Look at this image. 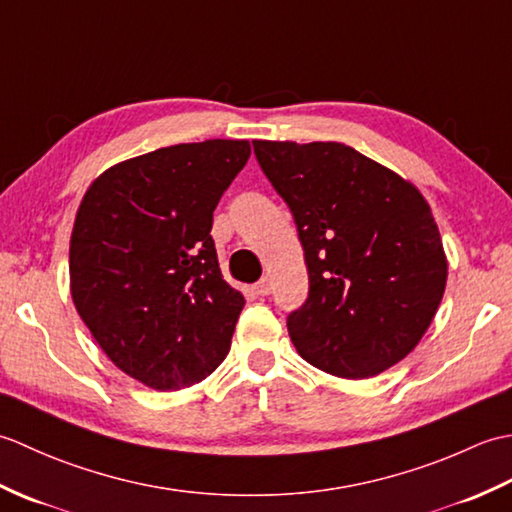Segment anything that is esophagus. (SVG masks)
I'll return each instance as SVG.
<instances>
[{
  "mask_svg": "<svg viewBox=\"0 0 512 512\" xmlns=\"http://www.w3.org/2000/svg\"><path fill=\"white\" fill-rule=\"evenodd\" d=\"M253 290H255V295L266 297V295H270V290H273V284H270L268 277H262V279H259L257 284L253 286Z\"/></svg>",
  "mask_w": 512,
  "mask_h": 512,
  "instance_id": "1",
  "label": "esophagus"
}]
</instances>
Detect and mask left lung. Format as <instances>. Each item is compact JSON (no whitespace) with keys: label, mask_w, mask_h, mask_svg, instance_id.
Masks as SVG:
<instances>
[{"label":"left lung","mask_w":512,"mask_h":512,"mask_svg":"<svg viewBox=\"0 0 512 512\" xmlns=\"http://www.w3.org/2000/svg\"><path fill=\"white\" fill-rule=\"evenodd\" d=\"M264 176L295 217L310 290L286 319L303 361L369 378L402 361L447 286L429 204L394 171L341 143L253 140Z\"/></svg>","instance_id":"8db88e82"}]
</instances>
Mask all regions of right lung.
Masks as SVG:
<instances>
[{"label":"right lung","instance_id":"add662e5","mask_svg":"<svg viewBox=\"0 0 512 512\" xmlns=\"http://www.w3.org/2000/svg\"><path fill=\"white\" fill-rule=\"evenodd\" d=\"M250 156L246 140L173 145L92 182L70 239L76 312L118 369L173 391L220 365L244 297L226 284L213 211Z\"/></svg>","mask_w":512,"mask_h":512}]
</instances>
